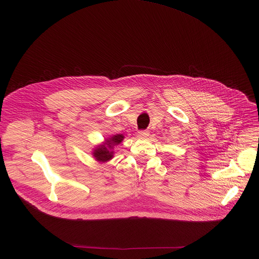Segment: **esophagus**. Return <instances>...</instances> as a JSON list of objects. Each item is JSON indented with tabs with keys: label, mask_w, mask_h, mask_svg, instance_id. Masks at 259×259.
Returning <instances> with one entry per match:
<instances>
[{
	"label": "esophagus",
	"mask_w": 259,
	"mask_h": 259,
	"mask_svg": "<svg viewBox=\"0 0 259 259\" xmlns=\"http://www.w3.org/2000/svg\"><path fill=\"white\" fill-rule=\"evenodd\" d=\"M148 135H149V131L148 130H141L139 132V137H141V138H147Z\"/></svg>",
	"instance_id": "1"
}]
</instances>
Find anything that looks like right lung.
I'll list each match as a JSON object with an SVG mask.
<instances>
[{
  "label": "right lung",
  "instance_id": "obj_1",
  "mask_svg": "<svg viewBox=\"0 0 259 259\" xmlns=\"http://www.w3.org/2000/svg\"><path fill=\"white\" fill-rule=\"evenodd\" d=\"M124 140V135L122 134H115L112 135L111 138H108L102 145L95 147L92 152L95 160L100 162H106L110 160L113 157V148L121 143Z\"/></svg>",
  "mask_w": 259,
  "mask_h": 259
}]
</instances>
